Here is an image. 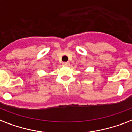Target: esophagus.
<instances>
[{"label":"esophagus","instance_id":"obj_1","mask_svg":"<svg viewBox=\"0 0 132 132\" xmlns=\"http://www.w3.org/2000/svg\"><path fill=\"white\" fill-rule=\"evenodd\" d=\"M63 66H69V62H64V63H63Z\"/></svg>","mask_w":132,"mask_h":132}]
</instances>
